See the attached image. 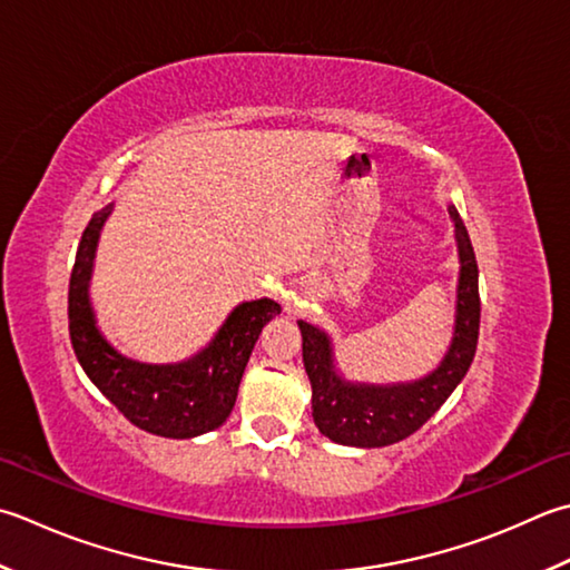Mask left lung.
Here are the masks:
<instances>
[{
	"label": "left lung",
	"instance_id": "left-lung-1",
	"mask_svg": "<svg viewBox=\"0 0 570 570\" xmlns=\"http://www.w3.org/2000/svg\"><path fill=\"white\" fill-rule=\"evenodd\" d=\"M456 249H460V284L450 351L438 371L412 383L367 385L348 383L333 367V348L326 331L298 321L304 338V367L311 381L314 422L328 440L348 448H385L410 438L442 407L452 390L470 371L479 338V269L464 222L450 205Z\"/></svg>",
	"mask_w": 570,
	"mask_h": 570
}]
</instances>
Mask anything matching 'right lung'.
Listing matches in <instances>:
<instances>
[{"label": "right lung", "mask_w": 570, "mask_h": 570, "mask_svg": "<svg viewBox=\"0 0 570 570\" xmlns=\"http://www.w3.org/2000/svg\"><path fill=\"white\" fill-rule=\"evenodd\" d=\"M110 209L114 205L96 212L76 252L69 284V333L76 358L91 383L136 428L173 440L217 430L237 400L256 338L266 323L282 314V306L272 298L244 301L222 323L207 348L189 361L150 365L126 358L100 336L88 298L98 237Z\"/></svg>", "instance_id": "obj_1"}]
</instances>
